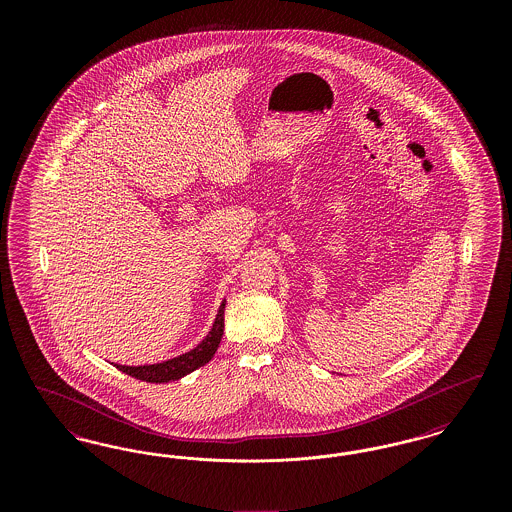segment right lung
Segmentation results:
<instances>
[{"mask_svg":"<svg viewBox=\"0 0 512 512\" xmlns=\"http://www.w3.org/2000/svg\"><path fill=\"white\" fill-rule=\"evenodd\" d=\"M224 307H226V299H222V303H220L219 313H217V318H215L209 334L188 353H182L174 359L155 363V365L115 366L124 374L144 380V382H151V384H165V382L184 378L186 374L197 370L199 366L207 365L213 359V355L217 353V347H219L220 338L224 332Z\"/></svg>","mask_w":512,"mask_h":512,"instance_id":"right-lung-1","label":"right lung"}]
</instances>
